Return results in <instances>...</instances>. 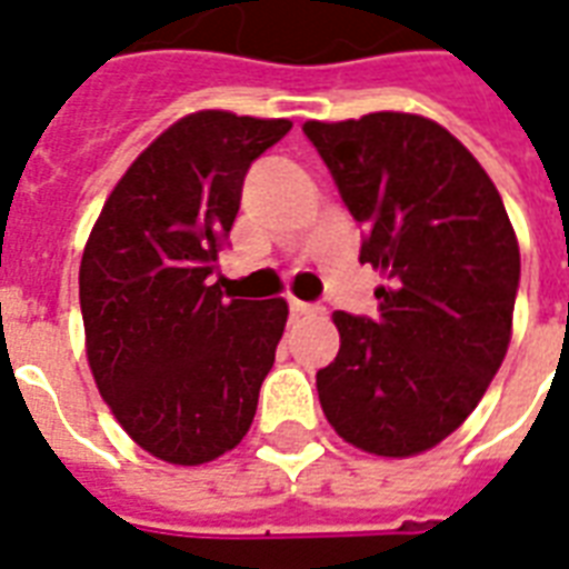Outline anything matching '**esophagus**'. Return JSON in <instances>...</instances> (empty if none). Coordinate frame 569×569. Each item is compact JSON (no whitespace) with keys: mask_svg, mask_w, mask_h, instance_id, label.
I'll use <instances>...</instances> for the list:
<instances>
[{"mask_svg":"<svg viewBox=\"0 0 569 569\" xmlns=\"http://www.w3.org/2000/svg\"><path fill=\"white\" fill-rule=\"evenodd\" d=\"M288 306H290V315H293V318H302V315H312L315 312L312 302L293 300V297H290V300H288Z\"/></svg>","mask_w":569,"mask_h":569,"instance_id":"obj_1","label":"esophagus"}]
</instances>
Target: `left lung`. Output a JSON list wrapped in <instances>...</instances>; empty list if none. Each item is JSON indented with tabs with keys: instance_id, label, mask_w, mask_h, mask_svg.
I'll use <instances>...</instances> for the list:
<instances>
[{
	"instance_id": "obj_1",
	"label": "left lung",
	"mask_w": 569,
	"mask_h": 569,
	"mask_svg": "<svg viewBox=\"0 0 569 569\" xmlns=\"http://www.w3.org/2000/svg\"><path fill=\"white\" fill-rule=\"evenodd\" d=\"M302 132L363 227L360 263L388 276L379 315L336 312L339 355L318 397L339 437L409 458L455 433L500 370L518 257L503 199L479 160L421 114L306 120Z\"/></svg>"
}]
</instances>
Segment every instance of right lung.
Listing matches in <instances>:
<instances>
[{"mask_svg": "<svg viewBox=\"0 0 569 569\" xmlns=\"http://www.w3.org/2000/svg\"><path fill=\"white\" fill-rule=\"evenodd\" d=\"M288 130L233 111L181 118L132 160L87 239L90 370L120 427L166 463L221 458L254 421L288 302H227L209 276L248 169Z\"/></svg>", "mask_w": 569, "mask_h": 569, "instance_id": "right-lung-1", "label": "right lung"}]
</instances>
